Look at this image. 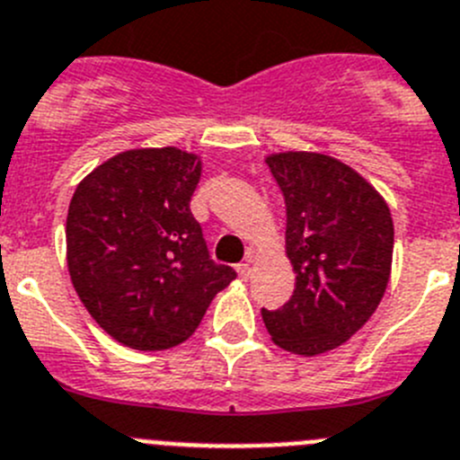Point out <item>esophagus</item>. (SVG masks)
<instances>
[{
    "label": "esophagus",
    "instance_id": "1",
    "mask_svg": "<svg viewBox=\"0 0 460 460\" xmlns=\"http://www.w3.org/2000/svg\"><path fill=\"white\" fill-rule=\"evenodd\" d=\"M235 272H238V277L243 281H247L250 279V275H252V268H250V263H238V266H235Z\"/></svg>",
    "mask_w": 460,
    "mask_h": 460
}]
</instances>
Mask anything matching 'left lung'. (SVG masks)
Returning a JSON list of instances; mask_svg holds the SVG:
<instances>
[{
    "label": "left lung",
    "instance_id": "1",
    "mask_svg": "<svg viewBox=\"0 0 460 460\" xmlns=\"http://www.w3.org/2000/svg\"><path fill=\"white\" fill-rule=\"evenodd\" d=\"M266 163L287 204L296 291L261 316L279 349L305 358L328 353L383 300L394 250L390 208L355 169L323 153H275Z\"/></svg>",
    "mask_w": 460,
    "mask_h": 460
}]
</instances>
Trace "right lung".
I'll use <instances>...</instances> for the list:
<instances>
[{
	"label": "right lung",
	"mask_w": 460,
	"mask_h": 460,
	"mask_svg": "<svg viewBox=\"0 0 460 460\" xmlns=\"http://www.w3.org/2000/svg\"><path fill=\"white\" fill-rule=\"evenodd\" d=\"M199 176L194 153L132 148L93 169L70 199V281L86 312L123 346H179L235 279L234 268L210 259L190 210Z\"/></svg>",
	"instance_id": "right-lung-1"
}]
</instances>
